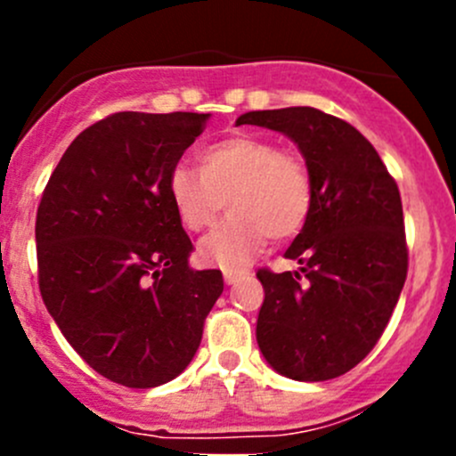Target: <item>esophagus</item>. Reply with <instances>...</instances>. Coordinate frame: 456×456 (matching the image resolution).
I'll return each instance as SVG.
<instances>
[{"instance_id":"esophagus-1","label":"esophagus","mask_w":456,"mask_h":456,"mask_svg":"<svg viewBox=\"0 0 456 456\" xmlns=\"http://www.w3.org/2000/svg\"><path fill=\"white\" fill-rule=\"evenodd\" d=\"M240 278H242L240 271H224V282H227V284L240 282Z\"/></svg>"}]
</instances>
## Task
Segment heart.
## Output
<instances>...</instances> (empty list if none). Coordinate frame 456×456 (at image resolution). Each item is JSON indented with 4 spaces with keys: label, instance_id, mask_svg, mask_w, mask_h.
Returning <instances> with one entry per match:
<instances>
[{
    "label": "heart",
    "instance_id": "obj_1",
    "mask_svg": "<svg viewBox=\"0 0 456 456\" xmlns=\"http://www.w3.org/2000/svg\"><path fill=\"white\" fill-rule=\"evenodd\" d=\"M167 194L178 220L191 232L205 229L224 199L227 218L199 242L200 260L223 269L247 265L266 236L296 233L311 209V181L302 160L254 134L205 147L200 169L174 165Z\"/></svg>",
    "mask_w": 456,
    "mask_h": 456
}]
</instances>
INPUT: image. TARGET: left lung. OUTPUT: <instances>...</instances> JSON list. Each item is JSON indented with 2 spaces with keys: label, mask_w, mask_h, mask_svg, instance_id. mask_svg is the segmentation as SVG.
<instances>
[{
  "label": "left lung",
  "mask_w": 456,
  "mask_h": 456,
  "mask_svg": "<svg viewBox=\"0 0 456 456\" xmlns=\"http://www.w3.org/2000/svg\"><path fill=\"white\" fill-rule=\"evenodd\" d=\"M236 126L289 136L311 181L309 216L284 251L300 269L256 273L265 289L257 346L289 379H333L372 351L406 282L397 183L351 123L315 108L257 110Z\"/></svg>",
  "instance_id": "left-lung-1"
}]
</instances>
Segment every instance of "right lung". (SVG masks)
<instances>
[{
    "instance_id": "add662e5",
    "label": "right lung",
    "mask_w": 456,
    "mask_h": 456,
    "mask_svg": "<svg viewBox=\"0 0 456 456\" xmlns=\"http://www.w3.org/2000/svg\"><path fill=\"white\" fill-rule=\"evenodd\" d=\"M211 114L117 112L81 132L54 167L35 240L44 305L99 375L154 388L194 360L223 293L190 265L167 176Z\"/></svg>"
}]
</instances>
